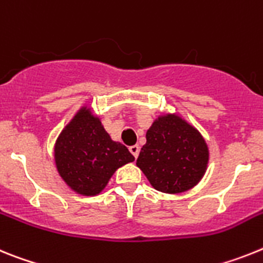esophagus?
I'll list each match as a JSON object with an SVG mask.
<instances>
[{
	"label": "esophagus",
	"mask_w": 263,
	"mask_h": 263,
	"mask_svg": "<svg viewBox=\"0 0 263 263\" xmlns=\"http://www.w3.org/2000/svg\"><path fill=\"white\" fill-rule=\"evenodd\" d=\"M139 151H140V147H139L138 144L131 145V147H129V152H131V154L134 155L135 157H138V156H139Z\"/></svg>",
	"instance_id": "esophagus-1"
}]
</instances>
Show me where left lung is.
Here are the masks:
<instances>
[{
    "mask_svg": "<svg viewBox=\"0 0 263 263\" xmlns=\"http://www.w3.org/2000/svg\"><path fill=\"white\" fill-rule=\"evenodd\" d=\"M209 151L204 138L177 115H163L147 131L136 165L151 185L164 193H181L202 179Z\"/></svg>",
    "mask_w": 263,
    "mask_h": 263,
    "instance_id": "left-lung-1",
    "label": "left lung"
}]
</instances>
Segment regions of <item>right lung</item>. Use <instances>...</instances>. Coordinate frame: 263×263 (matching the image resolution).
<instances>
[{
    "instance_id": "obj_1",
    "label": "right lung",
    "mask_w": 263,
    "mask_h": 263,
    "mask_svg": "<svg viewBox=\"0 0 263 263\" xmlns=\"http://www.w3.org/2000/svg\"><path fill=\"white\" fill-rule=\"evenodd\" d=\"M54 152L61 177L83 196L100 193L118 168L135 160L128 148L109 138L99 118L86 107L61 132Z\"/></svg>"
}]
</instances>
